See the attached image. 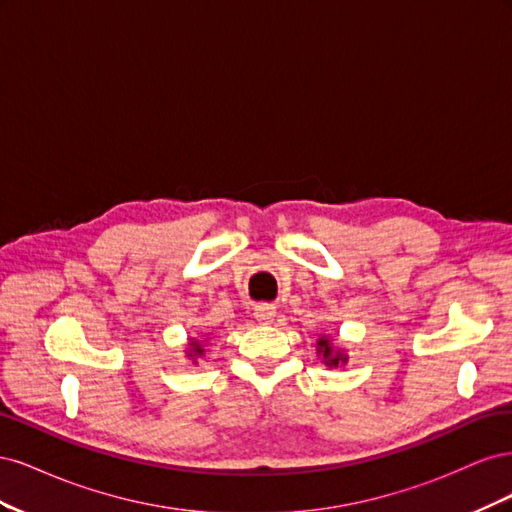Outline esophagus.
<instances>
[{
  "label": "esophagus",
  "mask_w": 512,
  "mask_h": 512,
  "mask_svg": "<svg viewBox=\"0 0 512 512\" xmlns=\"http://www.w3.org/2000/svg\"><path fill=\"white\" fill-rule=\"evenodd\" d=\"M275 314H277L275 305H271V303H260L254 307V316L260 324H271L275 320Z\"/></svg>",
  "instance_id": "obj_1"
}]
</instances>
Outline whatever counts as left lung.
I'll list each match as a JSON object with an SVG mask.
<instances>
[{"label":"left lung","instance_id":"8db88e82","mask_svg":"<svg viewBox=\"0 0 512 512\" xmlns=\"http://www.w3.org/2000/svg\"><path fill=\"white\" fill-rule=\"evenodd\" d=\"M318 346H320V352L324 354V359H327V365H337L339 361H342V363L346 361L342 354H333V350L329 346V339H320Z\"/></svg>","mask_w":512,"mask_h":512}]
</instances>
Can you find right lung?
Masks as SVG:
<instances>
[{
	"label": "right lung",
	"mask_w": 512,
	"mask_h": 512,
	"mask_svg": "<svg viewBox=\"0 0 512 512\" xmlns=\"http://www.w3.org/2000/svg\"><path fill=\"white\" fill-rule=\"evenodd\" d=\"M194 346V354H203V348H200L198 344H192Z\"/></svg>",
	"instance_id": "right-lung-1"
}]
</instances>
